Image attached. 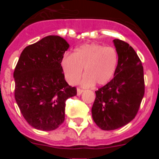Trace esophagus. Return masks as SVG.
<instances>
[{"label": "esophagus", "mask_w": 159, "mask_h": 159, "mask_svg": "<svg viewBox=\"0 0 159 159\" xmlns=\"http://www.w3.org/2000/svg\"><path fill=\"white\" fill-rule=\"evenodd\" d=\"M84 90L81 89V88H77V95H80L83 93Z\"/></svg>", "instance_id": "34e87169"}]
</instances>
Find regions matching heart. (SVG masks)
Here are the masks:
<instances>
[{
    "label": "heart",
    "instance_id": "1",
    "mask_svg": "<svg viewBox=\"0 0 159 159\" xmlns=\"http://www.w3.org/2000/svg\"><path fill=\"white\" fill-rule=\"evenodd\" d=\"M60 64L69 84H74L79 80L84 68L85 76L81 82L82 85L89 87L94 83L97 85H104L115 75L118 53L112 47L86 43L77 48L72 55H65Z\"/></svg>",
    "mask_w": 159,
    "mask_h": 159
}]
</instances>
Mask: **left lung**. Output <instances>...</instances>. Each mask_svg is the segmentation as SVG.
<instances>
[{
	"label": "left lung",
	"mask_w": 159,
	"mask_h": 159,
	"mask_svg": "<svg viewBox=\"0 0 159 159\" xmlns=\"http://www.w3.org/2000/svg\"><path fill=\"white\" fill-rule=\"evenodd\" d=\"M118 53L115 77L95 92L92 108L93 120L104 130L120 128L134 119L145 92L143 67L131 46L114 40Z\"/></svg>",
	"instance_id": "1"
}]
</instances>
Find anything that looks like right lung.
Instances as JSON below:
<instances>
[{
	"label": "right lung",
	"instance_id": "1",
	"mask_svg": "<svg viewBox=\"0 0 159 159\" xmlns=\"http://www.w3.org/2000/svg\"><path fill=\"white\" fill-rule=\"evenodd\" d=\"M68 48L62 37L48 36L25 48L15 67V99L25 120L37 130L58 128L65 119L66 100L77 94L60 64Z\"/></svg>",
	"mask_w": 159,
	"mask_h": 159
}]
</instances>
